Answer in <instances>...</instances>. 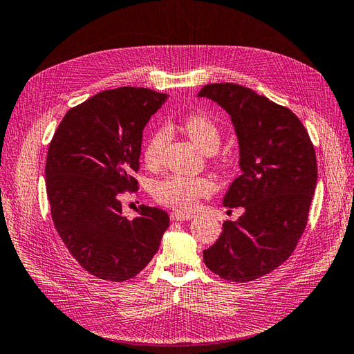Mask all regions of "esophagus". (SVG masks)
Returning a JSON list of instances; mask_svg holds the SVG:
<instances>
[{"label":"esophagus","mask_w":354,"mask_h":354,"mask_svg":"<svg viewBox=\"0 0 354 354\" xmlns=\"http://www.w3.org/2000/svg\"><path fill=\"white\" fill-rule=\"evenodd\" d=\"M194 216L188 214V212H183V211H175L170 214V218L174 221H185V220H192Z\"/></svg>","instance_id":"34e87169"}]
</instances>
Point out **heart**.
<instances>
[{
  "mask_svg": "<svg viewBox=\"0 0 354 354\" xmlns=\"http://www.w3.org/2000/svg\"><path fill=\"white\" fill-rule=\"evenodd\" d=\"M180 128H183L185 136L192 140L201 152L207 155L217 152L221 136L216 123L208 116H205V114H192V116L184 119ZM166 143L167 129H155L143 147V158L147 166H158ZM211 193L212 184L209 179L184 175H171L155 185L153 190L155 199L160 203L183 211L194 208L199 199L209 196Z\"/></svg>",
  "mask_w": 354,
  "mask_h": 354,
  "instance_id": "1",
  "label": "heart"
}]
</instances>
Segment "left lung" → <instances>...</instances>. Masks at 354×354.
<instances>
[{
  "instance_id": "left-lung-1",
  "label": "left lung",
  "mask_w": 354,
  "mask_h": 354,
  "mask_svg": "<svg viewBox=\"0 0 354 354\" xmlns=\"http://www.w3.org/2000/svg\"><path fill=\"white\" fill-rule=\"evenodd\" d=\"M197 96L231 116L241 175L223 205L244 209L238 220L225 221L203 262L226 281L250 282L288 259L305 231L317 187L314 145L291 110L249 87L207 84Z\"/></svg>"
}]
</instances>
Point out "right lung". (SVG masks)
<instances>
[{
  "instance_id": "1",
  "label": "right lung",
  "mask_w": 354,
  "mask_h": 354,
  "mask_svg": "<svg viewBox=\"0 0 354 354\" xmlns=\"http://www.w3.org/2000/svg\"><path fill=\"white\" fill-rule=\"evenodd\" d=\"M167 95L143 87L104 90L73 106L49 143L45 176L54 226L78 264L123 282L158 252L166 211L142 205L122 214L119 196L136 190L143 129Z\"/></svg>"
}]
</instances>
